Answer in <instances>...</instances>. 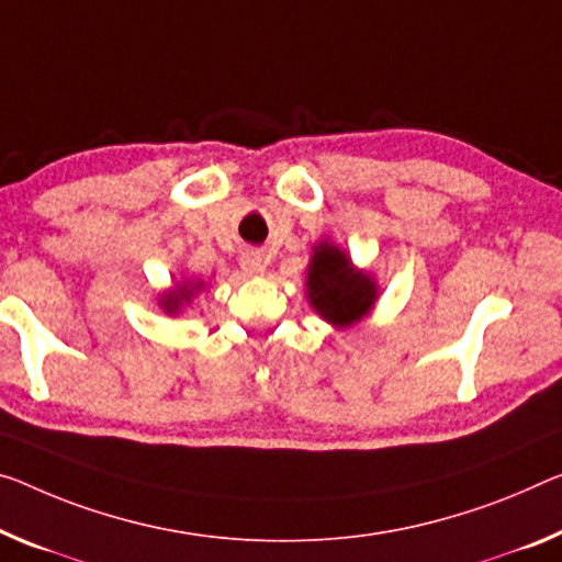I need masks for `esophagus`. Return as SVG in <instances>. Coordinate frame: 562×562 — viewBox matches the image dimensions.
<instances>
[{"mask_svg":"<svg viewBox=\"0 0 562 562\" xmlns=\"http://www.w3.org/2000/svg\"><path fill=\"white\" fill-rule=\"evenodd\" d=\"M240 269L246 276H261L266 271V261L258 254H246L240 256Z\"/></svg>","mask_w":562,"mask_h":562,"instance_id":"34e87169","label":"esophagus"}]
</instances>
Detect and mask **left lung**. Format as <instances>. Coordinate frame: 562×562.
<instances>
[{"mask_svg": "<svg viewBox=\"0 0 562 562\" xmlns=\"http://www.w3.org/2000/svg\"><path fill=\"white\" fill-rule=\"evenodd\" d=\"M306 299L308 306L334 329H351L374 311L379 286L371 271L353 266L341 246L322 238L311 246Z\"/></svg>", "mask_w": 562, "mask_h": 562, "instance_id": "8db88e82", "label": "left lung"}]
</instances>
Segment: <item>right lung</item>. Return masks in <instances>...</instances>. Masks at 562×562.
Segmentation results:
<instances>
[{
	"label": "right lung",
	"instance_id": "add662e5",
	"mask_svg": "<svg viewBox=\"0 0 562 562\" xmlns=\"http://www.w3.org/2000/svg\"><path fill=\"white\" fill-rule=\"evenodd\" d=\"M201 289H203V281L180 279L178 283H172L170 289L158 293V306L166 311L168 316H178L180 311H186V306H191L193 296Z\"/></svg>",
	"mask_w": 562,
	"mask_h": 562
}]
</instances>
